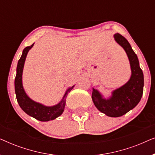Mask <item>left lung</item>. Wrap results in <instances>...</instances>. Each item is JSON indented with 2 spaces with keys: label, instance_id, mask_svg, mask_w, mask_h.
Returning a JSON list of instances; mask_svg holds the SVG:
<instances>
[{
  "label": "left lung",
  "instance_id": "1",
  "mask_svg": "<svg viewBox=\"0 0 155 155\" xmlns=\"http://www.w3.org/2000/svg\"><path fill=\"white\" fill-rule=\"evenodd\" d=\"M114 39L128 55L132 75L126 84L114 91L110 99H103L100 93L94 88L92 98L99 111L110 117H119L136 107L140 101L143 93L144 77L137 55L127 39L118 33L114 35Z\"/></svg>",
  "mask_w": 155,
  "mask_h": 155
}]
</instances>
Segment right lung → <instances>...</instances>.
I'll list each match as a JSON object with an SVG mask.
<instances>
[{"label": "right lung", "mask_w": 155, "mask_h": 155, "mask_svg": "<svg viewBox=\"0 0 155 155\" xmlns=\"http://www.w3.org/2000/svg\"><path fill=\"white\" fill-rule=\"evenodd\" d=\"M34 45L27 46L23 50L21 58L18 61V66H17V74L15 79V90L16 98L18 102L23 111L28 114L29 116L39 120L40 121H48V120H54L59 116H61L64 111L65 105V97L67 96L68 92H70L73 87H70L63 97L62 101L54 107H45L41 104L35 102L31 99L29 98L25 93L22 83V75L24 67L25 61L26 59L27 53L29 50Z\"/></svg>", "instance_id": "1"}]
</instances>
